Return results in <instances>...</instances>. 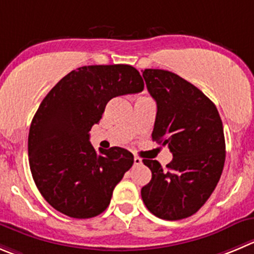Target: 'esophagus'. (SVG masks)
Here are the masks:
<instances>
[{"instance_id": "1", "label": "esophagus", "mask_w": 254, "mask_h": 254, "mask_svg": "<svg viewBox=\"0 0 254 254\" xmlns=\"http://www.w3.org/2000/svg\"><path fill=\"white\" fill-rule=\"evenodd\" d=\"M133 163H134V166H139L142 163V159L139 158V157H134V158H133Z\"/></svg>"}]
</instances>
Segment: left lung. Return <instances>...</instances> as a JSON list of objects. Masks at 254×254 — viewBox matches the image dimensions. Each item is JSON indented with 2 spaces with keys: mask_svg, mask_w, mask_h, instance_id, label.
Masks as SVG:
<instances>
[{
  "mask_svg": "<svg viewBox=\"0 0 254 254\" xmlns=\"http://www.w3.org/2000/svg\"><path fill=\"white\" fill-rule=\"evenodd\" d=\"M149 95L157 103L152 139L167 146L173 159H143L152 180L142 187L147 209L167 221L187 218L201 208L216 188L226 159L223 125L214 103L173 72L144 69Z\"/></svg>",
  "mask_w": 254,
  "mask_h": 254,
  "instance_id": "left-lung-1",
  "label": "left lung"
}]
</instances>
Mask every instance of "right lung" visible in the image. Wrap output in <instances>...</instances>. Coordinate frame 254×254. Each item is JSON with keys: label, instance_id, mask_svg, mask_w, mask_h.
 <instances>
[{"label": "right lung", "instance_id": "obj_1", "mask_svg": "<svg viewBox=\"0 0 254 254\" xmlns=\"http://www.w3.org/2000/svg\"><path fill=\"white\" fill-rule=\"evenodd\" d=\"M129 64L73 69L41 102L28 134V161L46 201L72 218H92L108 207L115 187L133 165L121 147L96 152L89 131L113 97L143 91Z\"/></svg>", "mask_w": 254, "mask_h": 254}]
</instances>
